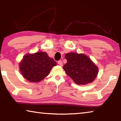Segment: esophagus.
<instances>
[{
	"instance_id": "1",
	"label": "esophagus",
	"mask_w": 121,
	"mask_h": 121,
	"mask_svg": "<svg viewBox=\"0 0 121 121\" xmlns=\"http://www.w3.org/2000/svg\"><path fill=\"white\" fill-rule=\"evenodd\" d=\"M58 63L59 65H60V66H62V65H63V62H62V61H61V60L59 61Z\"/></svg>"
}]
</instances>
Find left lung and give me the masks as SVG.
Here are the masks:
<instances>
[{"label": "left lung", "instance_id": "obj_1", "mask_svg": "<svg viewBox=\"0 0 121 121\" xmlns=\"http://www.w3.org/2000/svg\"><path fill=\"white\" fill-rule=\"evenodd\" d=\"M67 62L63 67L65 72L78 85L87 84L95 80L98 68L89 57L84 54L67 53Z\"/></svg>", "mask_w": 121, "mask_h": 121}]
</instances>
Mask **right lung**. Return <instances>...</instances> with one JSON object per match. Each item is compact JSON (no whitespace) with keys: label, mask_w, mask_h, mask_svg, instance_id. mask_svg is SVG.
Here are the masks:
<instances>
[{"label":"right lung","mask_w":121,"mask_h":121,"mask_svg":"<svg viewBox=\"0 0 121 121\" xmlns=\"http://www.w3.org/2000/svg\"><path fill=\"white\" fill-rule=\"evenodd\" d=\"M56 65V63L46 52H39L25 55L19 67L24 78L35 83L48 76L53 67Z\"/></svg>","instance_id":"right-lung-1"}]
</instances>
